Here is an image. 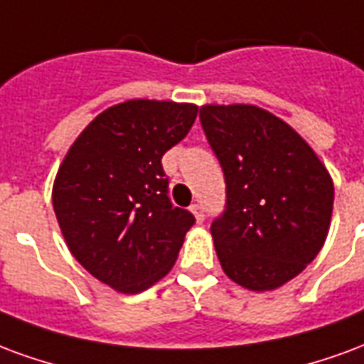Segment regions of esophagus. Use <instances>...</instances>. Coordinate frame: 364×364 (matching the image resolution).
<instances>
[{"label": "esophagus", "mask_w": 364, "mask_h": 364, "mask_svg": "<svg viewBox=\"0 0 364 364\" xmlns=\"http://www.w3.org/2000/svg\"><path fill=\"white\" fill-rule=\"evenodd\" d=\"M190 211L193 213V217H196V221L201 223L203 219H205V213H203V208H201V203H193V205H190Z\"/></svg>", "instance_id": "obj_1"}]
</instances>
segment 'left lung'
<instances>
[{
	"label": "left lung",
	"instance_id": "8db88e82",
	"mask_svg": "<svg viewBox=\"0 0 364 364\" xmlns=\"http://www.w3.org/2000/svg\"><path fill=\"white\" fill-rule=\"evenodd\" d=\"M200 118L225 172L227 209L211 225L227 277L273 291L322 250L333 182L287 122L254 105H203Z\"/></svg>",
	"mask_w": 364,
	"mask_h": 364
}]
</instances>
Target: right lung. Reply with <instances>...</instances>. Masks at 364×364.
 Here are the masks:
<instances>
[{"instance_id": "right-lung-1", "label": "right lung", "mask_w": 364, "mask_h": 364, "mask_svg": "<svg viewBox=\"0 0 364 364\" xmlns=\"http://www.w3.org/2000/svg\"><path fill=\"white\" fill-rule=\"evenodd\" d=\"M198 106L135 98L100 112L63 156L52 203L73 258L114 291L141 293L171 272L193 215L168 200L161 159Z\"/></svg>"}]
</instances>
